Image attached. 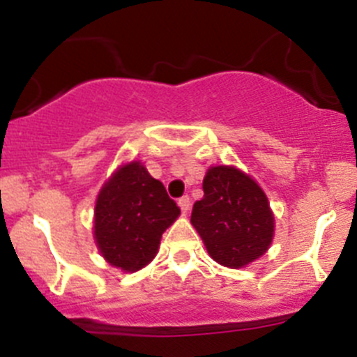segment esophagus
<instances>
[{
	"mask_svg": "<svg viewBox=\"0 0 357 357\" xmlns=\"http://www.w3.org/2000/svg\"><path fill=\"white\" fill-rule=\"evenodd\" d=\"M178 206H180V210H182V211L189 210V206H190V197H189V196L178 197Z\"/></svg>",
	"mask_w": 357,
	"mask_h": 357,
	"instance_id": "34e87169",
	"label": "esophagus"
}]
</instances>
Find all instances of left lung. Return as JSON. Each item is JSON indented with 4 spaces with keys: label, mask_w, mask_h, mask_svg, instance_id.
I'll list each match as a JSON object with an SVG mask.
<instances>
[{
    "label": "left lung",
    "mask_w": 357,
    "mask_h": 357,
    "mask_svg": "<svg viewBox=\"0 0 357 357\" xmlns=\"http://www.w3.org/2000/svg\"><path fill=\"white\" fill-rule=\"evenodd\" d=\"M203 192V199L194 203L190 222L215 262L239 269L267 252L274 217L255 180L234 167H211Z\"/></svg>",
    "instance_id": "obj_1"
}]
</instances>
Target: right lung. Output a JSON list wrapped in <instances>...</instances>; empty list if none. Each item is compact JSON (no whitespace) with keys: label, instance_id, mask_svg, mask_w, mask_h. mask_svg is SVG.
<instances>
[{"label":"right lung","instance_id":"right-lung-1","mask_svg":"<svg viewBox=\"0 0 357 357\" xmlns=\"http://www.w3.org/2000/svg\"><path fill=\"white\" fill-rule=\"evenodd\" d=\"M178 215L163 183L133 161L119 168L98 194L95 241L111 266L133 273L154 259L161 236Z\"/></svg>","mask_w":357,"mask_h":357}]
</instances>
